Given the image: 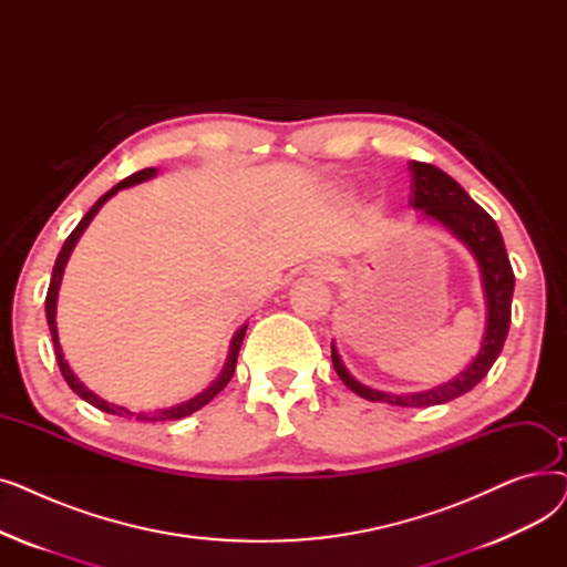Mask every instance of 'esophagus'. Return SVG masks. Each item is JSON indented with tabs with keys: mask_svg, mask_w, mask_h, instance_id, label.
Masks as SVG:
<instances>
[{
	"mask_svg": "<svg viewBox=\"0 0 567 567\" xmlns=\"http://www.w3.org/2000/svg\"><path fill=\"white\" fill-rule=\"evenodd\" d=\"M319 271H321V276H323V278L333 280V276H336V266H333L331 261H323V264H319Z\"/></svg>",
	"mask_w": 567,
	"mask_h": 567,
	"instance_id": "esophagus-1",
	"label": "esophagus"
}]
</instances>
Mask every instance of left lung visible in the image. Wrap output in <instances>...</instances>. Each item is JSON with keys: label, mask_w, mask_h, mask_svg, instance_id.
I'll return each mask as SVG.
<instances>
[{"label": "left lung", "mask_w": 567, "mask_h": 567, "mask_svg": "<svg viewBox=\"0 0 567 567\" xmlns=\"http://www.w3.org/2000/svg\"><path fill=\"white\" fill-rule=\"evenodd\" d=\"M409 169H411L409 204L421 208V212H425L430 218L441 223L445 229H451L473 252V257L478 259L485 296H487V331H485L483 347L478 355H475V361L460 377L439 385V389H432L425 393H413V395L381 393L359 383L342 365L336 344H331V359L338 377L355 395H361L370 402H385L393 406H434L468 393L473 385H478L483 381V377L489 372V368L498 359L503 342L508 338V329H511L515 274L494 218L485 212L483 206H478L466 195V190L455 182L453 176L421 161H411Z\"/></svg>", "instance_id": "1"}]
</instances>
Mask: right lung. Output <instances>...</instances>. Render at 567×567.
I'll use <instances>...</instances> for the list:
<instances>
[{
  "instance_id": "add662e5",
  "label": "right lung",
  "mask_w": 567,
  "mask_h": 567,
  "mask_svg": "<svg viewBox=\"0 0 567 567\" xmlns=\"http://www.w3.org/2000/svg\"><path fill=\"white\" fill-rule=\"evenodd\" d=\"M156 174V167H144V169H140V172H135V174H131V176H126L124 182H118L114 188H110L92 208H89V212L84 214V218L78 223V227L69 234V238L64 241V246H62V250H59V255H56V261H54V268H52V278H50V287H48V296H45V317H48V326H50V333H52V344H54V353H56V363H59V370H62V374H64V379H66V383L71 385V391L75 393V395H80L82 400H86L89 404H94L96 409H101V411H105V413H112V415H122V419H135V421H142V423H156V421H178V419H186V415H190V413H195V411H199L202 406H206L208 402H212L225 385L229 383V379H231V374H234V370H236V359H238V349H241V342H244V336H246V326L241 331H238L236 336H234V340H231V347H229V359H227V363H225V370H223V374L218 377V381H214L212 385H208V389L202 393V395H197V398H193V400H188V402H184V404H176V406H169V409H161V411H128V409H124V406H116V404H110V402H105V400H101L99 395H94L92 391L89 389H84V385L78 381V377L71 372V368H69V363L64 361V353H62V347H59V336H56V323H54V315H56V291H59V285H62V276H64V266H66V261H69V255H71V250H73V246L78 244V238L82 236V231L86 229V225L92 223V218L99 214V208L112 197V195H116L118 190L122 188H128V186H133V184H140V182H146V178H152Z\"/></svg>"
}]
</instances>
